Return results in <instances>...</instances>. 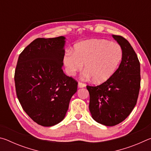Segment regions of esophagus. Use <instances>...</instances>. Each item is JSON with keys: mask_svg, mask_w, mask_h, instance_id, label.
<instances>
[{"mask_svg": "<svg viewBox=\"0 0 151 151\" xmlns=\"http://www.w3.org/2000/svg\"><path fill=\"white\" fill-rule=\"evenodd\" d=\"M86 85L85 84H84L83 83H81V82H79L78 83V88H83V87H85Z\"/></svg>", "mask_w": 151, "mask_h": 151, "instance_id": "esophagus-1", "label": "esophagus"}]
</instances>
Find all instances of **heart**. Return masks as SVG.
Returning a JSON list of instances; mask_svg holds the SVG:
<instances>
[{"label": "heart", "instance_id": "obj_1", "mask_svg": "<svg viewBox=\"0 0 151 151\" xmlns=\"http://www.w3.org/2000/svg\"><path fill=\"white\" fill-rule=\"evenodd\" d=\"M122 58V50L116 42L104 39H91L75 45L73 52L66 51L63 63L66 73L74 76L85 63L84 79L94 78L102 83L113 75Z\"/></svg>", "mask_w": 151, "mask_h": 151}]
</instances>
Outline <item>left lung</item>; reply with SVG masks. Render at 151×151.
Returning <instances> with one entry per match:
<instances>
[{
    "mask_svg": "<svg viewBox=\"0 0 151 151\" xmlns=\"http://www.w3.org/2000/svg\"><path fill=\"white\" fill-rule=\"evenodd\" d=\"M112 37L122 50L118 69L101 85L86 86L92 117L99 123L109 127L121 123L131 114L137 104L140 86V63L136 52L124 37Z\"/></svg>",
    "mask_w": 151,
    "mask_h": 151,
    "instance_id": "8db88e82",
    "label": "left lung"
}]
</instances>
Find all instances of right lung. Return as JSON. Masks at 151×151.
<instances>
[{
	"label": "right lung",
	"mask_w": 151,
	"mask_h": 151,
	"mask_svg": "<svg viewBox=\"0 0 151 151\" xmlns=\"http://www.w3.org/2000/svg\"><path fill=\"white\" fill-rule=\"evenodd\" d=\"M65 37L38 38L20 53L14 73L17 96L25 112L43 127L65 118L78 83L62 69Z\"/></svg>",
	"instance_id": "obj_1"
}]
</instances>
